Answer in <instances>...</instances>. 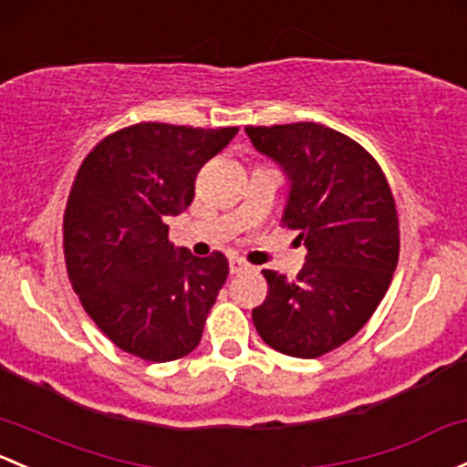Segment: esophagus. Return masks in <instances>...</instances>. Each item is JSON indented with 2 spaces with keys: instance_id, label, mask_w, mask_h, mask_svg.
<instances>
[{
  "instance_id": "obj_1",
  "label": "esophagus",
  "mask_w": 467,
  "mask_h": 467,
  "mask_svg": "<svg viewBox=\"0 0 467 467\" xmlns=\"http://www.w3.org/2000/svg\"><path fill=\"white\" fill-rule=\"evenodd\" d=\"M248 264L246 262H242V259H230V273L233 275H239V273H244V271H248Z\"/></svg>"
}]
</instances>
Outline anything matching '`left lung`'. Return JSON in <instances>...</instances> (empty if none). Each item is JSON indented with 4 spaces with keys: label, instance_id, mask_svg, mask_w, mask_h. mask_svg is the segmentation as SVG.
I'll list each match as a JSON object with an SVG mask.
<instances>
[{
    "label": "left lung",
    "instance_id": "1",
    "mask_svg": "<svg viewBox=\"0 0 467 467\" xmlns=\"http://www.w3.org/2000/svg\"><path fill=\"white\" fill-rule=\"evenodd\" d=\"M246 134L288 176L282 223L308 250L293 282L264 271L254 328L279 353L324 356L365 327L389 288L400 250L394 194L374 156L331 127L248 125Z\"/></svg>",
    "mask_w": 467,
    "mask_h": 467
}]
</instances>
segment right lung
<instances>
[{"label": "right lung", "instance_id": "obj_1", "mask_svg": "<svg viewBox=\"0 0 467 467\" xmlns=\"http://www.w3.org/2000/svg\"><path fill=\"white\" fill-rule=\"evenodd\" d=\"M237 131L139 122L102 139L82 161L62 228L67 273L118 349L170 362L201 342L228 259L174 248L165 219L192 203L199 170Z\"/></svg>", "mask_w": 467, "mask_h": 467}]
</instances>
